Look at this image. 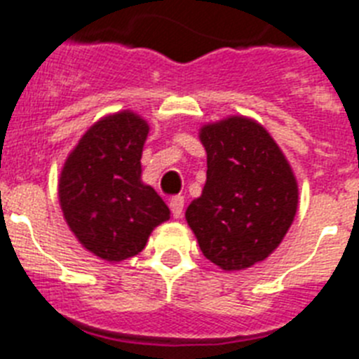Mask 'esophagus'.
<instances>
[{
    "label": "esophagus",
    "instance_id": "obj_1",
    "mask_svg": "<svg viewBox=\"0 0 359 359\" xmlns=\"http://www.w3.org/2000/svg\"><path fill=\"white\" fill-rule=\"evenodd\" d=\"M183 205H185V200H183V196H174L172 200H170V211H172L174 218H182Z\"/></svg>",
    "mask_w": 359,
    "mask_h": 359
}]
</instances>
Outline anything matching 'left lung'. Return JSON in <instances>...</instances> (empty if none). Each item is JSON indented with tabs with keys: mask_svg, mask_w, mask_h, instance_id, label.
Listing matches in <instances>:
<instances>
[{
	"mask_svg": "<svg viewBox=\"0 0 359 359\" xmlns=\"http://www.w3.org/2000/svg\"><path fill=\"white\" fill-rule=\"evenodd\" d=\"M207 182L185 218L201 253L226 271L251 268L273 253L299 203L288 159L257 121L231 115L201 126Z\"/></svg>",
	"mask_w": 359,
	"mask_h": 359,
	"instance_id": "left-lung-1",
	"label": "left lung"
}]
</instances>
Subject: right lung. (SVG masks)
I'll use <instances>...</instances> for the list:
<instances>
[{
	"label": "right lung",
	"instance_id": "obj_1",
	"mask_svg": "<svg viewBox=\"0 0 359 359\" xmlns=\"http://www.w3.org/2000/svg\"><path fill=\"white\" fill-rule=\"evenodd\" d=\"M148 123L130 109L102 117L67 156L58 198L86 250L121 262L144 250L154 227L170 218L167 203L141 180Z\"/></svg>",
	"mask_w": 359,
	"mask_h": 359
}]
</instances>
